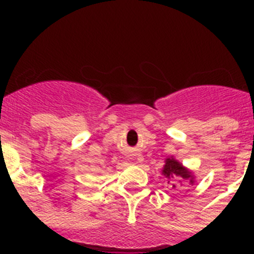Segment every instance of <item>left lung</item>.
Masks as SVG:
<instances>
[{
  "label": "left lung",
  "instance_id": "left-lung-1",
  "mask_svg": "<svg viewBox=\"0 0 254 254\" xmlns=\"http://www.w3.org/2000/svg\"><path fill=\"white\" fill-rule=\"evenodd\" d=\"M161 176H164L168 185L173 179H179L181 185L182 181L190 182V185H193L194 183V174L192 173V170L186 168L174 156H168L165 159V164H164L163 169H161ZM173 188H176V185H173Z\"/></svg>",
  "mask_w": 254,
  "mask_h": 254
}]
</instances>
